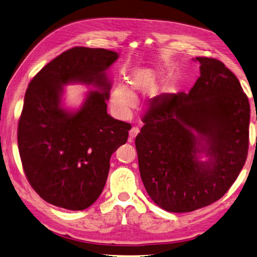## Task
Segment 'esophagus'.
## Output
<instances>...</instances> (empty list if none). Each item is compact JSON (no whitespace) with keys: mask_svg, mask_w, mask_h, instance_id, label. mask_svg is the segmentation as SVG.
Segmentation results:
<instances>
[{"mask_svg":"<svg viewBox=\"0 0 257 257\" xmlns=\"http://www.w3.org/2000/svg\"><path fill=\"white\" fill-rule=\"evenodd\" d=\"M139 132H140V129L138 127H132L131 130L129 131V141L132 142L135 140L136 137L139 135Z\"/></svg>","mask_w":257,"mask_h":257,"instance_id":"34e87169","label":"esophagus"}]
</instances>
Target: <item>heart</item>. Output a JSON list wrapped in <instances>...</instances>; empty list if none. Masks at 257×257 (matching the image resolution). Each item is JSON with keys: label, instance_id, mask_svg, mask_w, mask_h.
<instances>
[{"label": "heart", "instance_id": "1", "mask_svg": "<svg viewBox=\"0 0 257 257\" xmlns=\"http://www.w3.org/2000/svg\"><path fill=\"white\" fill-rule=\"evenodd\" d=\"M156 77L153 73L142 72L135 75L130 81V85L127 88L124 85H117L112 93H111V105L119 115H126L135 106L136 93L142 89L155 88Z\"/></svg>", "mask_w": 257, "mask_h": 257}]
</instances>
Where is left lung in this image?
Instances as JSON below:
<instances>
[{
  "label": "left lung",
  "instance_id": "left-lung-1",
  "mask_svg": "<svg viewBox=\"0 0 257 257\" xmlns=\"http://www.w3.org/2000/svg\"><path fill=\"white\" fill-rule=\"evenodd\" d=\"M196 61L200 76L191 90L158 96L136 139L140 173L149 196L176 213L224 196L249 148L250 104L238 79L216 59ZM202 152L209 158L207 162L197 160Z\"/></svg>",
  "mask_w": 257,
  "mask_h": 257
}]
</instances>
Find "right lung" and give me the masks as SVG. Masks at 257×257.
<instances>
[{"label": "right lung", "mask_w": 257, "mask_h": 257, "mask_svg": "<svg viewBox=\"0 0 257 257\" xmlns=\"http://www.w3.org/2000/svg\"><path fill=\"white\" fill-rule=\"evenodd\" d=\"M118 58L103 48L73 47L33 76L18 125L22 165L30 186L47 203L84 210L101 195L110 158L128 139L131 125L107 113L111 83L106 70ZM93 84L76 113L60 107L62 85Z\"/></svg>", "instance_id": "add662e5"}]
</instances>
